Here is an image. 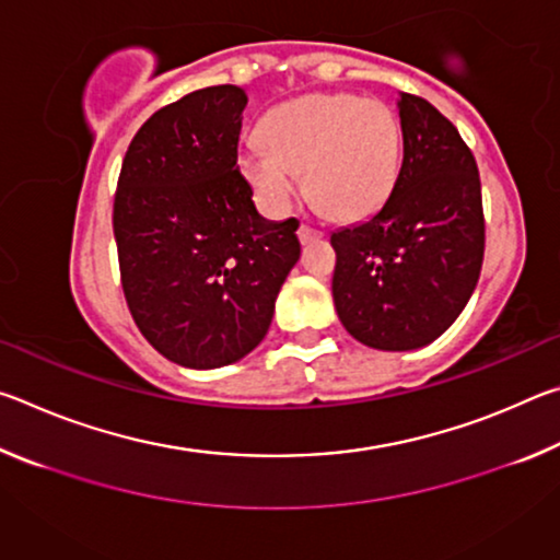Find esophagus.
<instances>
[{
    "label": "esophagus",
    "mask_w": 560,
    "mask_h": 560,
    "mask_svg": "<svg viewBox=\"0 0 560 560\" xmlns=\"http://www.w3.org/2000/svg\"><path fill=\"white\" fill-rule=\"evenodd\" d=\"M320 236H324V232L316 230V226H311V224H301V226H299V240H301V244L316 242V240H320Z\"/></svg>",
    "instance_id": "34e87169"
}]
</instances>
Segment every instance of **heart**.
<instances>
[{
  "instance_id": "1",
  "label": "heart",
  "mask_w": 560,
  "mask_h": 560,
  "mask_svg": "<svg viewBox=\"0 0 560 560\" xmlns=\"http://www.w3.org/2000/svg\"><path fill=\"white\" fill-rule=\"evenodd\" d=\"M402 128L383 101L355 93H314L269 110L261 143L242 150L240 167L259 200L289 210L306 173L320 210L338 220L373 214L400 173Z\"/></svg>"
}]
</instances>
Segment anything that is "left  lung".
<instances>
[{
  "instance_id": "left-lung-1",
  "label": "left lung",
  "mask_w": 560,
  "mask_h": 560,
  "mask_svg": "<svg viewBox=\"0 0 560 560\" xmlns=\"http://www.w3.org/2000/svg\"><path fill=\"white\" fill-rule=\"evenodd\" d=\"M402 165L381 212L330 234L340 324L377 350L432 343L467 306L485 261L477 160L430 101L400 96Z\"/></svg>"
}]
</instances>
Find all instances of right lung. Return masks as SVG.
Here are the masks:
<instances>
[{
    "instance_id": "1",
    "label": "right lung",
    "mask_w": 560,
    "mask_h": 560,
    "mask_svg": "<svg viewBox=\"0 0 560 560\" xmlns=\"http://www.w3.org/2000/svg\"><path fill=\"white\" fill-rule=\"evenodd\" d=\"M246 93L210 86L155 110L113 200L120 287L158 353L220 368L261 343L301 257L299 220L267 222L236 167Z\"/></svg>"
}]
</instances>
